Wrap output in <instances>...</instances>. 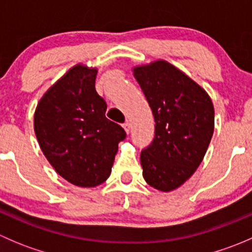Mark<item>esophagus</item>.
Masks as SVG:
<instances>
[{"label": "esophagus", "mask_w": 252, "mask_h": 252, "mask_svg": "<svg viewBox=\"0 0 252 252\" xmlns=\"http://www.w3.org/2000/svg\"><path fill=\"white\" fill-rule=\"evenodd\" d=\"M123 128L124 130H126V133L129 134V131H130V124H129V122H126V123L123 124Z\"/></svg>", "instance_id": "esophagus-1"}]
</instances>
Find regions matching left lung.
<instances>
[{"label": "left lung", "instance_id": "obj_1", "mask_svg": "<svg viewBox=\"0 0 252 252\" xmlns=\"http://www.w3.org/2000/svg\"><path fill=\"white\" fill-rule=\"evenodd\" d=\"M155 118V138L141 151L144 179L161 191L184 184L204 159L215 110L204 89L163 60L133 68Z\"/></svg>", "mask_w": 252, "mask_h": 252}]
</instances>
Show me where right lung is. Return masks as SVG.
Segmentation results:
<instances>
[{
    "mask_svg": "<svg viewBox=\"0 0 252 252\" xmlns=\"http://www.w3.org/2000/svg\"><path fill=\"white\" fill-rule=\"evenodd\" d=\"M96 68L77 64L45 93L34 114V130L51 166L67 182L94 188L110 177L118 144L126 136L106 118L96 93Z\"/></svg>",
    "mask_w": 252,
    "mask_h": 252,
    "instance_id": "1",
    "label": "right lung"
}]
</instances>
